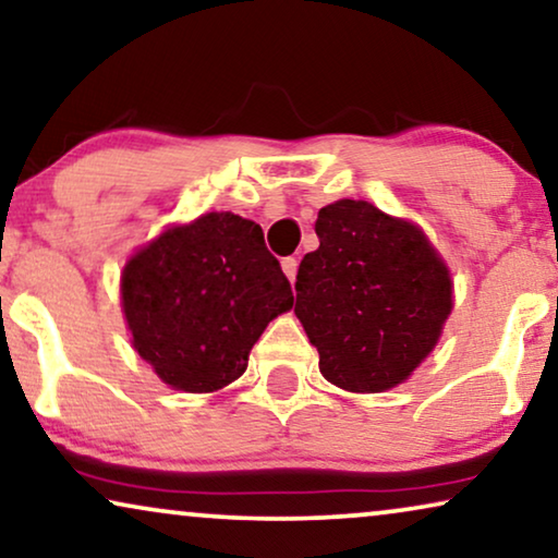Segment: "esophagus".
<instances>
[{
	"label": "esophagus",
	"mask_w": 558,
	"mask_h": 558,
	"mask_svg": "<svg viewBox=\"0 0 558 558\" xmlns=\"http://www.w3.org/2000/svg\"><path fill=\"white\" fill-rule=\"evenodd\" d=\"M296 266H300V262H296L294 256L281 258V269H284V274H287V279H289V281H294V279H296Z\"/></svg>",
	"instance_id": "esophagus-1"
}]
</instances>
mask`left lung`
Here are the masks:
<instances>
[{"label": "left lung", "mask_w": 558, "mask_h": 558, "mask_svg": "<svg viewBox=\"0 0 558 558\" xmlns=\"http://www.w3.org/2000/svg\"><path fill=\"white\" fill-rule=\"evenodd\" d=\"M319 248L296 271L294 315L330 384L355 393L399 386L437 345L452 281L426 235L365 201L319 210Z\"/></svg>", "instance_id": "8db88e82"}]
</instances>
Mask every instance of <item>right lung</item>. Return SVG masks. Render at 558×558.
Returning a JSON list of instances; mask_svg holds the SVG:
<instances>
[{
	"mask_svg": "<svg viewBox=\"0 0 558 558\" xmlns=\"http://www.w3.org/2000/svg\"><path fill=\"white\" fill-rule=\"evenodd\" d=\"M121 300L136 353L187 393L233 384L264 327L294 304L262 226L233 213L170 228L129 258Z\"/></svg>",
	"mask_w": 558,
	"mask_h": 558,
	"instance_id": "add662e5",
	"label": "right lung"
}]
</instances>
